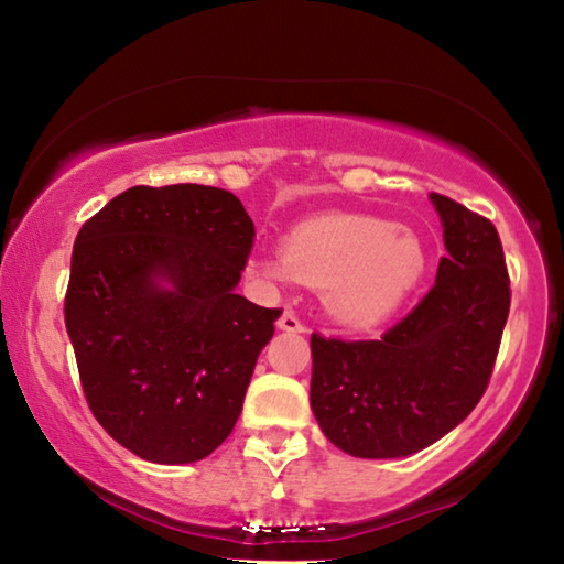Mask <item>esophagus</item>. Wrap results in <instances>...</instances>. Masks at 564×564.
I'll return each mask as SVG.
<instances>
[{
	"label": "esophagus",
	"mask_w": 564,
	"mask_h": 564,
	"mask_svg": "<svg viewBox=\"0 0 564 564\" xmlns=\"http://www.w3.org/2000/svg\"><path fill=\"white\" fill-rule=\"evenodd\" d=\"M279 328L285 330V333H303V330H305V326L299 321V316H295L293 311H283V313H281Z\"/></svg>",
	"instance_id": "obj_1"
}]
</instances>
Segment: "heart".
<instances>
[{
  "label": "heart",
  "mask_w": 564,
  "mask_h": 564,
  "mask_svg": "<svg viewBox=\"0 0 564 564\" xmlns=\"http://www.w3.org/2000/svg\"><path fill=\"white\" fill-rule=\"evenodd\" d=\"M253 275L269 285L301 281L321 289L328 316L348 328H370L403 305L427 269L417 236L386 218L316 216L293 226L283 251L253 253Z\"/></svg>",
  "instance_id": "1"
}]
</instances>
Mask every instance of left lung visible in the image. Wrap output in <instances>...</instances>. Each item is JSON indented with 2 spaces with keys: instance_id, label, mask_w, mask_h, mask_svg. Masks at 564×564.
<instances>
[{
  "instance_id": "1",
  "label": "left lung",
  "mask_w": 564,
  "mask_h": 564,
  "mask_svg": "<svg viewBox=\"0 0 564 564\" xmlns=\"http://www.w3.org/2000/svg\"><path fill=\"white\" fill-rule=\"evenodd\" d=\"M445 251L435 285L378 340L311 336V408L352 457H405L480 403L510 313L500 236L488 218L431 194Z\"/></svg>"
}]
</instances>
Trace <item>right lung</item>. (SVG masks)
Returning a JSON list of instances; mask_svg holds the SVG:
<instances>
[{
    "label": "right lung",
    "mask_w": 564,
    "mask_h": 564,
    "mask_svg": "<svg viewBox=\"0 0 564 564\" xmlns=\"http://www.w3.org/2000/svg\"><path fill=\"white\" fill-rule=\"evenodd\" d=\"M256 228L231 191L133 186L74 241L64 301L84 395L113 441L159 465L231 435L281 308L234 289Z\"/></svg>",
    "instance_id": "1"
}]
</instances>
